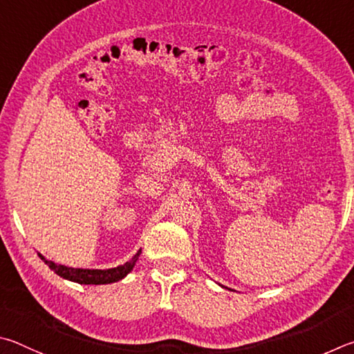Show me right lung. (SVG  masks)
I'll return each mask as SVG.
<instances>
[{
    "instance_id": "right-lung-1",
    "label": "right lung",
    "mask_w": 354,
    "mask_h": 354,
    "mask_svg": "<svg viewBox=\"0 0 354 354\" xmlns=\"http://www.w3.org/2000/svg\"><path fill=\"white\" fill-rule=\"evenodd\" d=\"M140 253H141V249L136 252V255L126 264L118 266V268H113V269H105V270L73 269V268H66V266L48 261V259L43 255H40V253H39V257H40V259L45 261V264L49 266V269L54 270L59 277L65 278V280H70V281L79 283V284H109V283H115V281L122 280V278L133 269V266L136 263V259H138Z\"/></svg>"
}]
</instances>
